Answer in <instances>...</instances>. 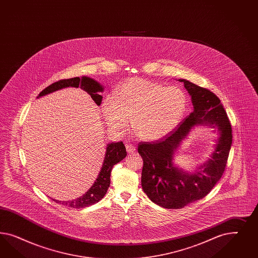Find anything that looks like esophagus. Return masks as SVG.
I'll return each mask as SVG.
<instances>
[{"label":"esophagus","mask_w":258,"mask_h":258,"mask_svg":"<svg viewBox=\"0 0 258 258\" xmlns=\"http://www.w3.org/2000/svg\"><path fill=\"white\" fill-rule=\"evenodd\" d=\"M125 149H126V151L128 152V153H133L135 150H136V148L133 146V144H126L125 145Z\"/></svg>","instance_id":"34e87169"}]
</instances>
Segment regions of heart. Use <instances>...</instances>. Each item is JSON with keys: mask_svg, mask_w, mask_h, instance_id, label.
<instances>
[{"mask_svg": "<svg viewBox=\"0 0 258 258\" xmlns=\"http://www.w3.org/2000/svg\"><path fill=\"white\" fill-rule=\"evenodd\" d=\"M188 100L179 87H167L148 79L133 78L118 89L116 97L107 96L103 112L115 131L127 127L141 139H161L174 131L184 116Z\"/></svg>", "mask_w": 258, "mask_h": 258, "instance_id": "obj_1", "label": "heart"}]
</instances>
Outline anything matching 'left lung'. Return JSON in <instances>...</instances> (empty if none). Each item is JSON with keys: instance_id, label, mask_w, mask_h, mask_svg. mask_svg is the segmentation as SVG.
<instances>
[{"instance_id": "left-lung-1", "label": "left lung", "mask_w": 258, "mask_h": 258, "mask_svg": "<svg viewBox=\"0 0 258 258\" xmlns=\"http://www.w3.org/2000/svg\"><path fill=\"white\" fill-rule=\"evenodd\" d=\"M180 81L191 95L194 110L162 139L138 145V152L144 160L142 187L153 203L167 209H180L210 193L224 173L233 138L231 122L219 97L188 80ZM200 123L219 128L218 144L212 159L201 171L183 173L172 165V155L190 128Z\"/></svg>"}]
</instances>
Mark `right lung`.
Returning a JSON list of instances; mask_svg holds the SVG:
<instances>
[{
	"label": "right lung",
	"instance_id": "1",
	"mask_svg": "<svg viewBox=\"0 0 258 258\" xmlns=\"http://www.w3.org/2000/svg\"><path fill=\"white\" fill-rule=\"evenodd\" d=\"M67 87H75V88H82L84 91H86L88 94L91 95V97L94 99L96 105L100 106L102 102V95L100 92H103V87L92 78L83 77L82 78H73L68 79H61L55 83L46 87L44 90H42L39 94V96H42L45 94H51L55 91H58L63 88ZM126 156L125 146L123 142L117 143H111L108 144L106 155L104 159V163L102 165L101 170L97 177V179L94 181V185L90 188L86 192L85 195L81 196L75 201L70 202H58L53 200L55 203H62L66 206H69L72 208H84L90 205H93L94 203H98L101 201L103 197L106 195L107 190L110 184V172L114 164L121 162Z\"/></svg>",
	"mask_w": 258,
	"mask_h": 258
}]
</instances>
